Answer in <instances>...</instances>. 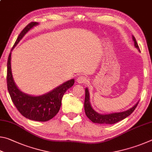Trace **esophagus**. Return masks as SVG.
I'll list each match as a JSON object with an SVG mask.
<instances>
[{
    "mask_svg": "<svg viewBox=\"0 0 152 152\" xmlns=\"http://www.w3.org/2000/svg\"><path fill=\"white\" fill-rule=\"evenodd\" d=\"M77 82H78V83H84V84H86L87 82H88V79L86 78V77L85 76H78V78H77Z\"/></svg>",
    "mask_w": 152,
    "mask_h": 152,
    "instance_id": "esophagus-1",
    "label": "esophagus"
}]
</instances>
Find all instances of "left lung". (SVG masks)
<instances>
[{"label":"left lung","mask_w":152,"mask_h":152,"mask_svg":"<svg viewBox=\"0 0 152 152\" xmlns=\"http://www.w3.org/2000/svg\"><path fill=\"white\" fill-rule=\"evenodd\" d=\"M133 42H134L135 48H137L138 50H140V48H139L137 41H136L134 36H133ZM138 102H137L132 108H131V109L124 112L115 113L109 115H101L96 113L92 108L89 101V93L88 88H86L85 89L84 110H85V113L87 117H88L91 121L95 123H99V124H114V123L119 122L120 121L124 119L126 117L129 116V115L134 111L135 108L137 106Z\"/></svg>","instance_id":"obj_1"}]
</instances>
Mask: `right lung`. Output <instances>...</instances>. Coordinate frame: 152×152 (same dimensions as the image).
Instances as JSON below:
<instances>
[{"instance_id": "1", "label": "right lung", "mask_w": 152, "mask_h": 152, "mask_svg": "<svg viewBox=\"0 0 152 152\" xmlns=\"http://www.w3.org/2000/svg\"><path fill=\"white\" fill-rule=\"evenodd\" d=\"M38 23L31 22L21 31L12 49L15 48L28 31ZM11 52L7 61V88L15 106L23 116L37 121H48L55 117L60 109L61 99L68 89L74 85V80L66 82L48 93L39 96H33L23 93L17 88L12 78L11 66Z\"/></svg>"}]
</instances>
